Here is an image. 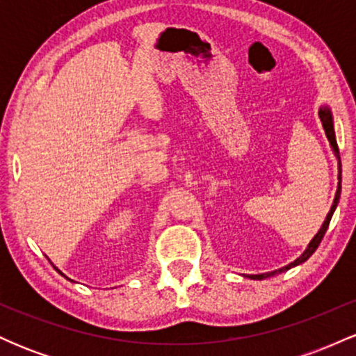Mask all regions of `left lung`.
Instances as JSON below:
<instances>
[{
  "mask_svg": "<svg viewBox=\"0 0 356 356\" xmlns=\"http://www.w3.org/2000/svg\"><path fill=\"white\" fill-rule=\"evenodd\" d=\"M320 118H321V124H323V129H325V134H326V137H328V140H330V145H332L333 152H334V155H337V159H338V187H337V194H334V199H333V206H332V209H330L328 216H326V219H325V222H323L321 229L318 231V234L314 236V238L312 239V243H309V244H308V248H306V251H305L303 254H301L300 257H298V259L293 261V263H289L288 266H284V268H281V269H276V271H271V273H264V275H251V276L248 275L246 277H249V280H264V277L275 276L276 273H283V271H288V269H291V268L298 266V264L305 263V261L308 259V257L312 256L314 251H316V248L320 246V243H321L323 236H325L326 229H328V226H330V220H332V216H333L334 209H337V206H338V201H340V194H341V162H340V150H338L337 137H334V129H333V117H332V112H330V108H328V107H323V108H320Z\"/></svg>",
  "mask_w": 356,
  "mask_h": 356,
  "instance_id": "8db88e82",
  "label": "left lung"
}]
</instances>
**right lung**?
Returning a JSON list of instances; mask_svg holds the SVG:
<instances>
[{"mask_svg":"<svg viewBox=\"0 0 356 356\" xmlns=\"http://www.w3.org/2000/svg\"><path fill=\"white\" fill-rule=\"evenodd\" d=\"M51 264H53V263H51ZM53 268H55V269H56V271H58V273H60V275H61V276H65V275H63V273H61V271H60V269H58V268H56V266H55V264H53ZM65 277H67V276H65ZM67 280H70V277H67ZM70 281H72V280H70Z\"/></svg>","mask_w":356,"mask_h":356,"instance_id":"add662e5","label":"right lung"}]
</instances>
